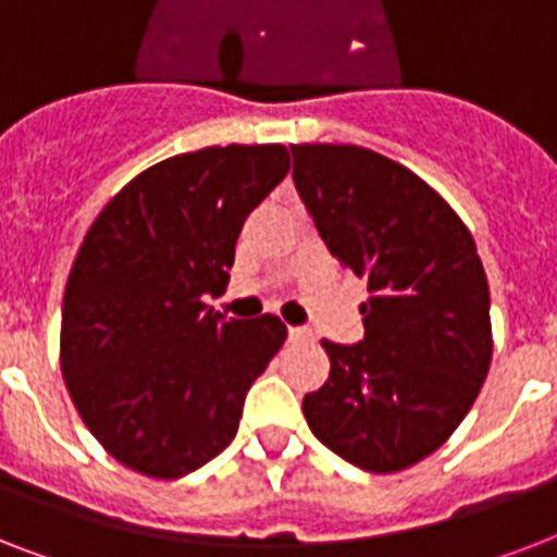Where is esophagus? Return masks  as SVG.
I'll return each instance as SVG.
<instances>
[{"instance_id":"esophagus-1","label":"esophagus","mask_w":557,"mask_h":557,"mask_svg":"<svg viewBox=\"0 0 557 557\" xmlns=\"http://www.w3.org/2000/svg\"><path fill=\"white\" fill-rule=\"evenodd\" d=\"M288 341L292 344H306V341H312V332L304 330V326H288Z\"/></svg>"}]
</instances>
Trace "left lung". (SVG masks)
I'll list each match as a JSON object with an SVG mask.
<instances>
[{"label": "left lung", "mask_w": 557, "mask_h": 557, "mask_svg": "<svg viewBox=\"0 0 557 557\" xmlns=\"http://www.w3.org/2000/svg\"><path fill=\"white\" fill-rule=\"evenodd\" d=\"M295 185L341 269L367 277L364 341H321L330 379L312 433L352 466L422 462L466 419L492 367L488 280L474 236L424 178L356 144H292Z\"/></svg>", "instance_id": "1"}]
</instances>
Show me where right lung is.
Instances as JSON below:
<instances>
[{"mask_svg": "<svg viewBox=\"0 0 557 557\" xmlns=\"http://www.w3.org/2000/svg\"><path fill=\"white\" fill-rule=\"evenodd\" d=\"M283 144H227L152 164L107 201L69 271L60 370L107 454L178 480L231 445L245 393L286 341L274 314L222 321L245 216L288 173Z\"/></svg>", "mask_w": 557, "mask_h": 557, "instance_id": "obj_1", "label": "right lung"}]
</instances>
